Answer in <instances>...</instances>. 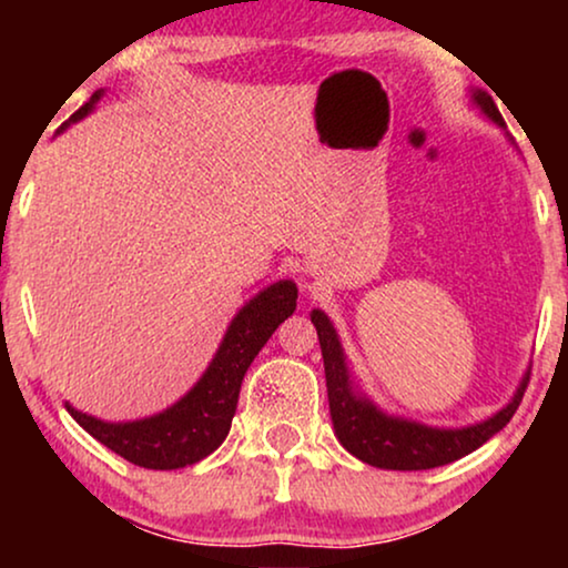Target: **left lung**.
I'll return each mask as SVG.
<instances>
[{
    "label": "left lung",
    "mask_w": 568,
    "mask_h": 568,
    "mask_svg": "<svg viewBox=\"0 0 568 568\" xmlns=\"http://www.w3.org/2000/svg\"><path fill=\"white\" fill-rule=\"evenodd\" d=\"M470 98L486 119H491L496 126H504V119L491 95L473 90ZM310 321H313L317 341H321L325 387H328L331 418L336 437L348 453L359 457L362 463L375 465V468L429 470L460 460V457L470 455L473 449H478L509 424V418L515 416L519 403H523L527 383H530V372H527L517 387L515 398L507 406L496 410L494 416H488L486 422L460 426V429H439V426H426L410 422V418L390 416L379 410L367 395L354 390L344 348H341L338 333L328 321V315L323 310H313Z\"/></svg>",
    "instance_id": "left-lung-1"
}]
</instances>
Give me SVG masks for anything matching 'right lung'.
<instances>
[{"label":"right lung","instance_id":"add662e5","mask_svg":"<svg viewBox=\"0 0 568 568\" xmlns=\"http://www.w3.org/2000/svg\"><path fill=\"white\" fill-rule=\"evenodd\" d=\"M100 95L103 90H98L69 123L84 119L95 108ZM294 307H297V284L290 278L266 286L251 302H245V307L232 317L212 364L199 383L162 414L111 424L82 414L69 403L64 406L74 422L100 445L139 468L175 470L204 460L227 437L247 367L271 338V333L278 328V323L294 313Z\"/></svg>","mask_w":568,"mask_h":568}]
</instances>
